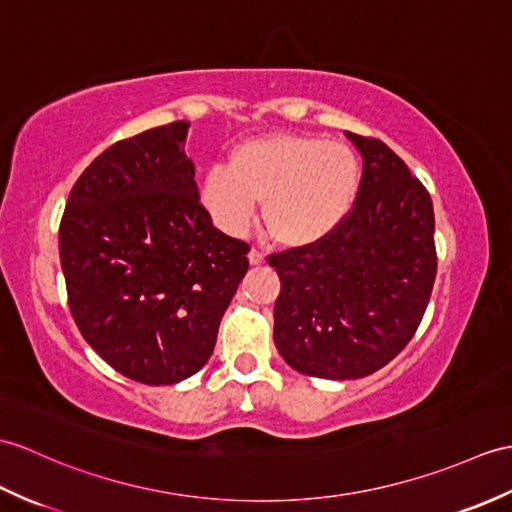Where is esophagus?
Returning <instances> with one entry per match:
<instances>
[{
    "instance_id": "obj_1",
    "label": "esophagus",
    "mask_w": 512,
    "mask_h": 512,
    "mask_svg": "<svg viewBox=\"0 0 512 512\" xmlns=\"http://www.w3.org/2000/svg\"><path fill=\"white\" fill-rule=\"evenodd\" d=\"M266 261V257H264V253L261 251H257V248H251V253H248V264L251 266H261Z\"/></svg>"
}]
</instances>
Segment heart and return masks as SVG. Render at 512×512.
I'll return each instance as SVG.
<instances>
[{"label": "heart", "mask_w": 512, "mask_h": 512, "mask_svg": "<svg viewBox=\"0 0 512 512\" xmlns=\"http://www.w3.org/2000/svg\"><path fill=\"white\" fill-rule=\"evenodd\" d=\"M355 152L325 137L275 133L242 141L229 168L200 183V202L224 233L242 235L264 202L268 233L283 246H310L347 220L360 192Z\"/></svg>", "instance_id": "1"}]
</instances>
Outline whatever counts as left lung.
Wrapping results in <instances>:
<instances>
[{
	"label": "left lung",
	"instance_id": "1",
	"mask_svg": "<svg viewBox=\"0 0 512 512\" xmlns=\"http://www.w3.org/2000/svg\"><path fill=\"white\" fill-rule=\"evenodd\" d=\"M347 137L364 161L347 220L325 240L268 257L281 279L277 349L294 371L320 379L386 366L412 340L436 279L427 189L384 141Z\"/></svg>",
	"mask_w": 512,
	"mask_h": 512
}]
</instances>
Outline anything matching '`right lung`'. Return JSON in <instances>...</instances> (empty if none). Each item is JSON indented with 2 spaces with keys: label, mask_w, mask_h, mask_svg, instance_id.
Returning <instances> with one entry per match:
<instances>
[{
  "label": "right lung",
  "mask_w": 512,
  "mask_h": 512,
  "mask_svg": "<svg viewBox=\"0 0 512 512\" xmlns=\"http://www.w3.org/2000/svg\"><path fill=\"white\" fill-rule=\"evenodd\" d=\"M187 130L157 126L104 150L71 189L58 229L82 338L148 386L178 384L207 364L251 251L200 205Z\"/></svg>",
  "instance_id": "add662e5"
}]
</instances>
